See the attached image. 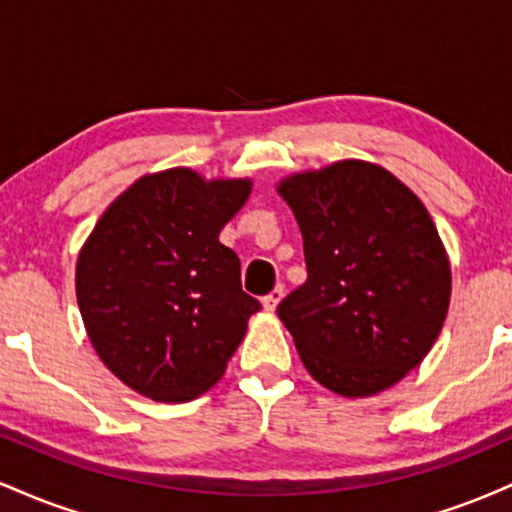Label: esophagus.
<instances>
[{"instance_id": "esophagus-1", "label": "esophagus", "mask_w": 512, "mask_h": 512, "mask_svg": "<svg viewBox=\"0 0 512 512\" xmlns=\"http://www.w3.org/2000/svg\"><path fill=\"white\" fill-rule=\"evenodd\" d=\"M281 298H284V284H276L274 289L269 291L267 296L262 298V305H264V310H267V313H274V310H276V305H279Z\"/></svg>"}]
</instances>
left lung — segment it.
<instances>
[{"label": "left lung", "mask_w": 512, "mask_h": 512, "mask_svg": "<svg viewBox=\"0 0 512 512\" xmlns=\"http://www.w3.org/2000/svg\"><path fill=\"white\" fill-rule=\"evenodd\" d=\"M308 279L276 313L327 390L368 397L424 361L450 305V262L421 199L385 168L339 161L279 182Z\"/></svg>", "instance_id": "obj_1"}]
</instances>
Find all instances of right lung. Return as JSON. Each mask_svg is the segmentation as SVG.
Here are the masks:
<instances>
[{
	"mask_svg": "<svg viewBox=\"0 0 512 512\" xmlns=\"http://www.w3.org/2000/svg\"><path fill=\"white\" fill-rule=\"evenodd\" d=\"M250 180L144 175L103 211L76 262V301L101 361L139 395L190 402L226 370L262 308L219 243Z\"/></svg>",
	"mask_w": 512,
	"mask_h": 512,
	"instance_id": "obj_1",
	"label": "right lung"
}]
</instances>
